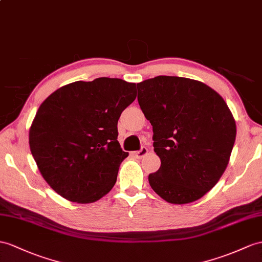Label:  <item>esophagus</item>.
<instances>
[{
	"instance_id": "esophagus-1",
	"label": "esophagus",
	"mask_w": 262,
	"mask_h": 262,
	"mask_svg": "<svg viewBox=\"0 0 262 262\" xmlns=\"http://www.w3.org/2000/svg\"><path fill=\"white\" fill-rule=\"evenodd\" d=\"M146 155H148V149H146L145 146H142L141 150H139L137 152H133V156H135L137 159H142Z\"/></svg>"
}]
</instances>
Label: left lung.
I'll return each mask as SVG.
<instances>
[{"mask_svg":"<svg viewBox=\"0 0 262 262\" xmlns=\"http://www.w3.org/2000/svg\"><path fill=\"white\" fill-rule=\"evenodd\" d=\"M161 167L149 174L157 194L173 205L205 195L230 160L237 127L226 101L200 81L159 75L137 84Z\"/></svg>","mask_w":262,"mask_h":262,"instance_id":"left-lung-1","label":"left lung"}]
</instances>
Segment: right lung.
Listing matches in <instances>:
<instances>
[{
	"instance_id": "obj_1",
	"label": "right lung",
	"mask_w": 262,
	"mask_h": 262,
	"mask_svg": "<svg viewBox=\"0 0 262 262\" xmlns=\"http://www.w3.org/2000/svg\"><path fill=\"white\" fill-rule=\"evenodd\" d=\"M136 98V83L98 78L70 83L43 101L29 143L43 179L57 194L91 203L110 192L129 156L118 141V120Z\"/></svg>"
}]
</instances>
